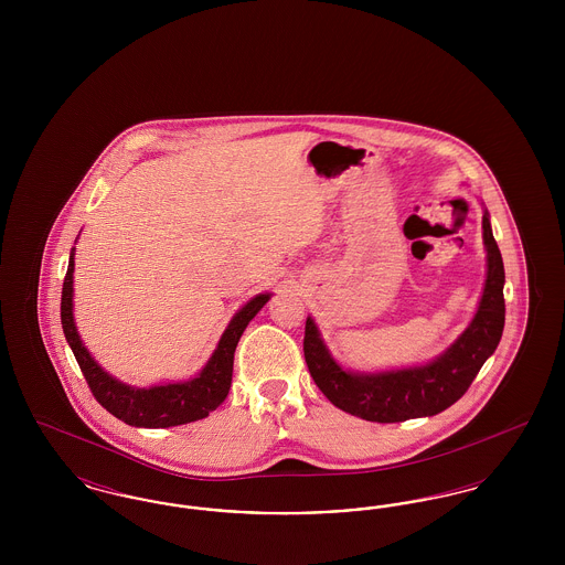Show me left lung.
I'll list each match as a JSON object with an SVG mask.
<instances>
[{"instance_id": "obj_1", "label": "left lung", "mask_w": 565, "mask_h": 565, "mask_svg": "<svg viewBox=\"0 0 565 565\" xmlns=\"http://www.w3.org/2000/svg\"><path fill=\"white\" fill-rule=\"evenodd\" d=\"M483 243L487 273L477 313L456 341L426 364L375 373L350 371L334 360L318 323L309 316L302 350L323 396L341 411L376 424L431 417L457 403L498 348L504 330V263L487 210Z\"/></svg>"}]
</instances>
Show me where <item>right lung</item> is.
<instances>
[{
	"mask_svg": "<svg viewBox=\"0 0 565 565\" xmlns=\"http://www.w3.org/2000/svg\"><path fill=\"white\" fill-rule=\"evenodd\" d=\"M74 256L70 252V265L61 292V323L65 339L76 355L82 375L86 379L97 403L120 422L135 428H171L207 417L228 396L233 381V360L243 330L254 316L269 302L270 292L256 295L231 318L222 332L207 364L186 381L159 383L150 387H135L106 373L99 362L84 348L78 328L74 322Z\"/></svg>",
	"mask_w": 565,
	"mask_h": 565,
	"instance_id": "1",
	"label": "right lung"
}]
</instances>
